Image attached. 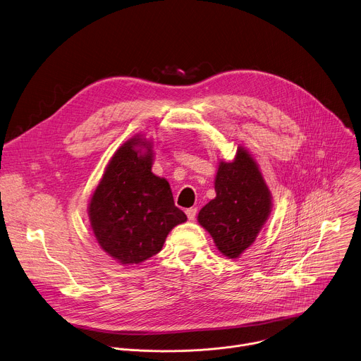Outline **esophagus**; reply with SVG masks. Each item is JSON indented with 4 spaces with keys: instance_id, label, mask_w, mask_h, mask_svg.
Masks as SVG:
<instances>
[{
    "instance_id": "1",
    "label": "esophagus",
    "mask_w": 361,
    "mask_h": 361,
    "mask_svg": "<svg viewBox=\"0 0 361 361\" xmlns=\"http://www.w3.org/2000/svg\"><path fill=\"white\" fill-rule=\"evenodd\" d=\"M185 214L190 221H194L195 215H197V208H188V209H185Z\"/></svg>"
}]
</instances>
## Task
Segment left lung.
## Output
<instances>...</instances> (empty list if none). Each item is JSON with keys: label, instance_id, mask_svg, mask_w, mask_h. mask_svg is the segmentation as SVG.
Here are the masks:
<instances>
[{"label": "left lung", "instance_id": "obj_1", "mask_svg": "<svg viewBox=\"0 0 361 361\" xmlns=\"http://www.w3.org/2000/svg\"><path fill=\"white\" fill-rule=\"evenodd\" d=\"M215 198L198 212V224L212 236L218 251L236 259L248 250L272 212V194L259 164L243 146L232 161H219Z\"/></svg>", "mask_w": 361, "mask_h": 361}]
</instances>
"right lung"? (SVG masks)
I'll return each mask as SVG.
<instances>
[{"mask_svg":"<svg viewBox=\"0 0 361 361\" xmlns=\"http://www.w3.org/2000/svg\"><path fill=\"white\" fill-rule=\"evenodd\" d=\"M153 142L133 136L109 160L87 205L99 247L125 267L159 254L169 232L187 221L169 181L153 174Z\"/></svg>","mask_w":361,"mask_h":361,"instance_id":"obj_1","label":"right lung"}]
</instances>
